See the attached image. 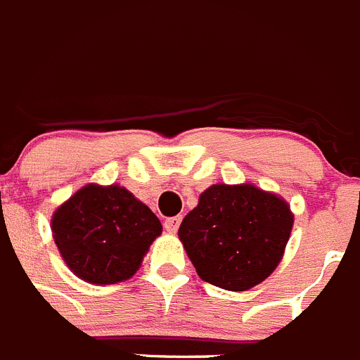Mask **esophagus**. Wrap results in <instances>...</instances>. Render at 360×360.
Wrapping results in <instances>:
<instances>
[{
	"label": "esophagus",
	"instance_id": "1",
	"mask_svg": "<svg viewBox=\"0 0 360 360\" xmlns=\"http://www.w3.org/2000/svg\"><path fill=\"white\" fill-rule=\"evenodd\" d=\"M181 224V215H176V217H168L167 221H165V230H167L168 233H176L177 228H179Z\"/></svg>",
	"mask_w": 360,
	"mask_h": 360
}]
</instances>
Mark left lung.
<instances>
[{"label": "left lung", "mask_w": 360, "mask_h": 360, "mask_svg": "<svg viewBox=\"0 0 360 360\" xmlns=\"http://www.w3.org/2000/svg\"><path fill=\"white\" fill-rule=\"evenodd\" d=\"M292 228L293 212L281 195L252 183H217L199 195L177 236L202 281L246 292L279 266Z\"/></svg>", "instance_id": "left-lung-1"}]
</instances>
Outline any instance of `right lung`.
I'll return each mask as SVG.
<instances>
[{
  "mask_svg": "<svg viewBox=\"0 0 360 360\" xmlns=\"http://www.w3.org/2000/svg\"><path fill=\"white\" fill-rule=\"evenodd\" d=\"M50 228L72 274L103 286L130 279L162 232L158 215L115 183L81 186L56 208Z\"/></svg>",
  "mask_w": 360,
  "mask_h": 360,
  "instance_id": "right-lung-1",
  "label": "right lung"
}]
</instances>
